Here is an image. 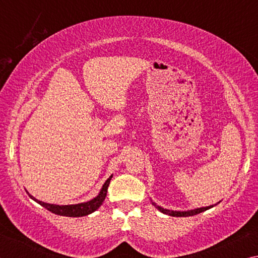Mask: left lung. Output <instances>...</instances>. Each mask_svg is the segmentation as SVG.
Listing matches in <instances>:
<instances>
[{"mask_svg": "<svg viewBox=\"0 0 258 258\" xmlns=\"http://www.w3.org/2000/svg\"><path fill=\"white\" fill-rule=\"evenodd\" d=\"M152 205H154V206H156L157 208H158L161 213L167 214V215H171V216H176V217L194 216V215H197V214L202 213V212H205V211H207V209H209V208H212V207H213V205H212V206L197 208V209H194V211H187V212H174V211H168V209H165V208L160 207V206H157V205H156L155 203H152Z\"/></svg>", "mask_w": 258, "mask_h": 258, "instance_id": "obj_1", "label": "left lung"}]
</instances>
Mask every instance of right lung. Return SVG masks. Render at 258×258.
I'll return each mask as SVG.
<instances>
[{
  "label": "right lung",
  "mask_w": 258,
  "mask_h": 258,
  "mask_svg": "<svg viewBox=\"0 0 258 258\" xmlns=\"http://www.w3.org/2000/svg\"><path fill=\"white\" fill-rule=\"evenodd\" d=\"M111 177H112V175L108 178L106 183H104L101 191H100V194L97 196V197L92 200H90V202H87V203H82V204H77V205H64V206H60V205H52V204H46V203L40 202V200L34 198L33 196H30V195H29V197L33 200H35L36 203L40 204L41 206L46 208L47 211H50L53 214H56V215L68 216V217L86 216V215H89V214L97 211V209L101 206L102 203L104 202Z\"/></svg>",
  "instance_id": "obj_1"
}]
</instances>
